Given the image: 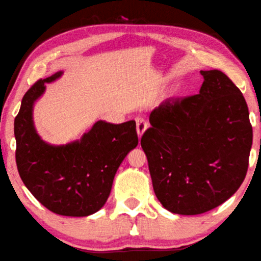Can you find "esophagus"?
Instances as JSON below:
<instances>
[{
  "label": "esophagus",
  "mask_w": 261,
  "mask_h": 261,
  "mask_svg": "<svg viewBox=\"0 0 261 261\" xmlns=\"http://www.w3.org/2000/svg\"><path fill=\"white\" fill-rule=\"evenodd\" d=\"M136 123H137V134H138L139 137H141L146 131L147 127H148V123H147L145 118L141 116L136 117Z\"/></svg>",
  "instance_id": "34e87169"
}]
</instances>
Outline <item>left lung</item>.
<instances>
[{"mask_svg":"<svg viewBox=\"0 0 261 261\" xmlns=\"http://www.w3.org/2000/svg\"><path fill=\"white\" fill-rule=\"evenodd\" d=\"M198 94L169 98L150 113L140 144L158 200L177 215H201L246 176L252 126L240 89L220 70H201Z\"/></svg>","mask_w":261,"mask_h":261,"instance_id":"1","label":"left lung"}]
</instances>
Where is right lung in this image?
<instances>
[{
	"label": "right lung",
	"instance_id": "add662e5",
	"mask_svg": "<svg viewBox=\"0 0 261 261\" xmlns=\"http://www.w3.org/2000/svg\"><path fill=\"white\" fill-rule=\"evenodd\" d=\"M61 74L39 80L23 96L15 118L16 163L22 182L46 209L60 216L87 217L106 203L117 169L138 145V136L135 121L112 124L100 120L67 145L42 140L33 122V106L43 94L44 84Z\"/></svg>",
	"mask_w": 261,
	"mask_h": 261
}]
</instances>
